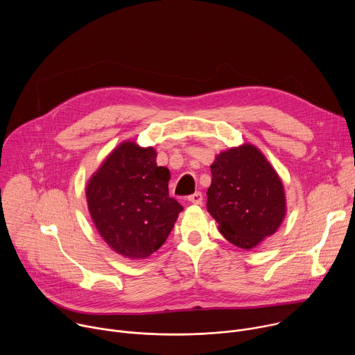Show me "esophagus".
Here are the masks:
<instances>
[{"instance_id": "obj_1", "label": "esophagus", "mask_w": 355, "mask_h": 355, "mask_svg": "<svg viewBox=\"0 0 355 355\" xmlns=\"http://www.w3.org/2000/svg\"><path fill=\"white\" fill-rule=\"evenodd\" d=\"M202 199H204V196H202L200 192H195V193L188 196V200L191 202V204H193V205H200L202 204Z\"/></svg>"}]
</instances>
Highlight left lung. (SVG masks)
<instances>
[{"instance_id":"left-lung-1","label":"left lung","mask_w":355,"mask_h":355,"mask_svg":"<svg viewBox=\"0 0 355 355\" xmlns=\"http://www.w3.org/2000/svg\"><path fill=\"white\" fill-rule=\"evenodd\" d=\"M211 173L207 209L232 244L254 248L278 230L286 214L284 185L256 146L222 151Z\"/></svg>"}]
</instances>
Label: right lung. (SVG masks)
I'll list each match as a JSON object with an SVG mask.
<instances>
[{"label":"right lung","mask_w":355,"mask_h":355,"mask_svg":"<svg viewBox=\"0 0 355 355\" xmlns=\"http://www.w3.org/2000/svg\"><path fill=\"white\" fill-rule=\"evenodd\" d=\"M153 147L123 141L87 184L88 211L98 233L130 260L157 251L184 209L168 195L170 171L159 167Z\"/></svg>","instance_id":"add662e5"}]
</instances>
